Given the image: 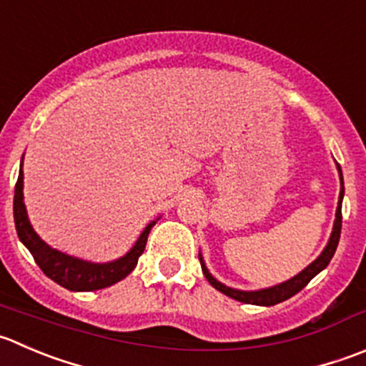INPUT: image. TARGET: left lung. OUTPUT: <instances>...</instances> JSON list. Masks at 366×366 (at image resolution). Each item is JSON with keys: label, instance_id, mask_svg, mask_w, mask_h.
<instances>
[{"label": "left lung", "instance_id": "left-lung-1", "mask_svg": "<svg viewBox=\"0 0 366 366\" xmlns=\"http://www.w3.org/2000/svg\"><path fill=\"white\" fill-rule=\"evenodd\" d=\"M338 166V173H340V180H342V189H340V198H338V209H336V219H335V227H332V232H331V237H329L327 241V247L324 248V252H322L320 255H318L317 259H315L313 262H311L307 268H304L302 272L299 273V275H295V277H292L290 281L286 282H281V285L277 286H272V288H264V290H257V292H241V290H234V288H229V286L222 285L219 281H216L214 277H212L211 273H209V269L205 268V262L204 259H202V254L200 255V264H202V272H204L205 279L209 281V285L212 286V288H216L218 292H222L223 295L230 297V299L234 300H239V302H244V304H255V306H275V304L279 302H285V300L292 299L293 295H297V293L300 292L302 288H306L307 282L311 281V279L315 277V275H318V273L322 272V269L325 268V266L331 262L332 255H335L336 252V247H338V241H340V234H342V200H343V177H342V168Z\"/></svg>", "mask_w": 366, "mask_h": 366}]
</instances>
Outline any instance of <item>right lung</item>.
Here are the masks:
<instances>
[{"instance_id":"add662e5","label":"right lung","mask_w":366,"mask_h":366,"mask_svg":"<svg viewBox=\"0 0 366 366\" xmlns=\"http://www.w3.org/2000/svg\"><path fill=\"white\" fill-rule=\"evenodd\" d=\"M14 222L19 239L24 247L34 255L39 268L48 275L51 281L60 285L69 292H94V290L107 288L116 285L118 281L125 279L137 264V259L144 252L147 247L148 234L155 222L148 223L141 232L139 239L136 241L130 252H127L123 257L111 262H89L84 259L73 257V255L62 254L55 250L49 244H46L28 219L26 207L23 202V162H21L19 177L16 182V193H14Z\"/></svg>"}]
</instances>
